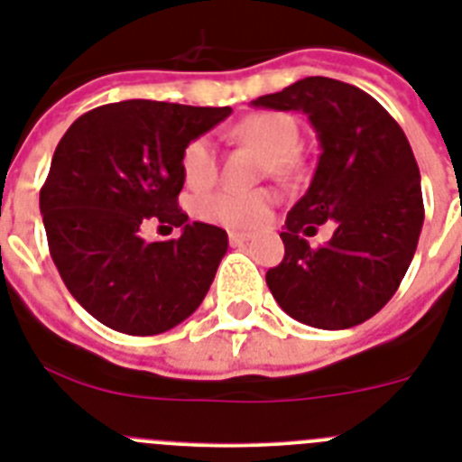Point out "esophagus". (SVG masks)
I'll list each match as a JSON object with an SVG mask.
<instances>
[{
    "label": "esophagus",
    "instance_id": "1",
    "mask_svg": "<svg viewBox=\"0 0 462 462\" xmlns=\"http://www.w3.org/2000/svg\"><path fill=\"white\" fill-rule=\"evenodd\" d=\"M250 240V234H243V231H228V243L231 245H243Z\"/></svg>",
    "mask_w": 462,
    "mask_h": 462
}]
</instances>
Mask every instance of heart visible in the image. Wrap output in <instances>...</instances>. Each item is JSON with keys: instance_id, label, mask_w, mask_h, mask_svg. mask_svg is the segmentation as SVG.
Segmentation results:
<instances>
[{"instance_id": "heart-1", "label": "heart", "mask_w": 462, "mask_h": 462, "mask_svg": "<svg viewBox=\"0 0 462 462\" xmlns=\"http://www.w3.org/2000/svg\"><path fill=\"white\" fill-rule=\"evenodd\" d=\"M236 138L259 152L266 154L271 171L287 169V159L296 152L300 143V132L293 117L284 113H252L243 117L234 129ZM182 178L191 189H206L217 180V148L208 136L194 138L182 152ZM277 194L271 189H217L196 199L194 212L203 222L217 224L226 228H259L271 219Z\"/></svg>"}]
</instances>
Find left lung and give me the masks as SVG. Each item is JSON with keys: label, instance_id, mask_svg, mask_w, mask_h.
<instances>
[{"label": "left lung", "instance_id": "left-lung-1", "mask_svg": "<svg viewBox=\"0 0 462 462\" xmlns=\"http://www.w3.org/2000/svg\"><path fill=\"white\" fill-rule=\"evenodd\" d=\"M252 106L305 113L321 148L280 234L284 259L266 273L273 298L314 328L363 324L398 291L423 226L421 175L405 132L368 92L324 76ZM328 218L337 219L334 238L310 248L300 234Z\"/></svg>", "mask_w": 462, "mask_h": 462}]
</instances>
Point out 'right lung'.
I'll return each instance as SVG.
<instances>
[{
	"label": "right lung",
	"instance_id": "1",
	"mask_svg": "<svg viewBox=\"0 0 462 462\" xmlns=\"http://www.w3.org/2000/svg\"><path fill=\"white\" fill-rule=\"evenodd\" d=\"M231 116L169 101L129 99L89 110L57 143L41 187L48 247L71 296L126 336H157L185 321L210 289L228 236L178 208L182 152ZM148 221L182 226L150 244Z\"/></svg>",
	"mask_w": 462,
	"mask_h": 462
}]
</instances>
